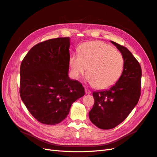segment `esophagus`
Returning a JSON list of instances; mask_svg holds the SVG:
<instances>
[{"label": "esophagus", "mask_w": 157, "mask_h": 157, "mask_svg": "<svg viewBox=\"0 0 157 157\" xmlns=\"http://www.w3.org/2000/svg\"><path fill=\"white\" fill-rule=\"evenodd\" d=\"M85 93H86V94H91V92H90V90H89L88 89L86 88L85 89Z\"/></svg>", "instance_id": "obj_1"}]
</instances>
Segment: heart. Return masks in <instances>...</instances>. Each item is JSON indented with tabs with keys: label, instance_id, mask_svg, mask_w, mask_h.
<instances>
[{
	"label": "heart",
	"instance_id": "1",
	"mask_svg": "<svg viewBox=\"0 0 157 157\" xmlns=\"http://www.w3.org/2000/svg\"><path fill=\"white\" fill-rule=\"evenodd\" d=\"M78 50L80 54H73L69 61V73L73 78H78L86 68V80L99 89L111 87L120 78L124 58L113 46L94 41L84 42Z\"/></svg>",
	"mask_w": 157,
	"mask_h": 157
}]
</instances>
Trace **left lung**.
<instances>
[{
    "label": "left lung",
    "instance_id": "left-lung-1",
    "mask_svg": "<svg viewBox=\"0 0 157 157\" xmlns=\"http://www.w3.org/2000/svg\"><path fill=\"white\" fill-rule=\"evenodd\" d=\"M124 58V68L118 81L107 90L94 92V105L89 112L90 120L100 129L116 127L133 110L141 94V68L126 47L111 41Z\"/></svg>",
    "mask_w": 157,
    "mask_h": 157
}]
</instances>
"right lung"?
I'll use <instances>...</instances> for the list:
<instances>
[{
  "label": "right lung",
  "instance_id": "1",
  "mask_svg": "<svg viewBox=\"0 0 157 157\" xmlns=\"http://www.w3.org/2000/svg\"><path fill=\"white\" fill-rule=\"evenodd\" d=\"M70 38L34 46L20 67L21 100L36 119L55 125L67 117L73 102L84 95L82 84L69 77Z\"/></svg>",
  "mask_w": 157,
  "mask_h": 157
}]
</instances>
